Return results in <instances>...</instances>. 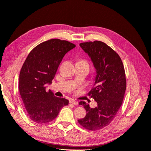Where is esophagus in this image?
Returning <instances> with one entry per match:
<instances>
[{
    "mask_svg": "<svg viewBox=\"0 0 151 151\" xmlns=\"http://www.w3.org/2000/svg\"><path fill=\"white\" fill-rule=\"evenodd\" d=\"M70 103L73 104H74V105H78V104H79L78 102H77V101H76V100H74V99L70 100Z\"/></svg>",
    "mask_w": 151,
    "mask_h": 151,
    "instance_id": "34e87169",
    "label": "esophagus"
}]
</instances>
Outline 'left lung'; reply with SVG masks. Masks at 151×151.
I'll return each mask as SVG.
<instances>
[{
    "instance_id": "8db88e82",
    "label": "left lung",
    "mask_w": 151,
    "mask_h": 151,
    "mask_svg": "<svg viewBox=\"0 0 151 151\" xmlns=\"http://www.w3.org/2000/svg\"><path fill=\"white\" fill-rule=\"evenodd\" d=\"M79 45L95 68L94 88L89 94L97 106L91 108L85 101H81L86 115L78 122L86 129L98 130L111 123L122 106L126 90L124 67L119 55L106 43L94 41Z\"/></svg>"
}]
</instances>
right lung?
<instances>
[{
	"mask_svg": "<svg viewBox=\"0 0 151 151\" xmlns=\"http://www.w3.org/2000/svg\"><path fill=\"white\" fill-rule=\"evenodd\" d=\"M76 45L67 41L52 39L31 50L19 74V90L29 118L33 122L47 123L55 118L68 100L55 96L46 91L52 84L65 55Z\"/></svg>",
	"mask_w": 151,
	"mask_h": 151,
	"instance_id": "1",
	"label": "right lung"
}]
</instances>
